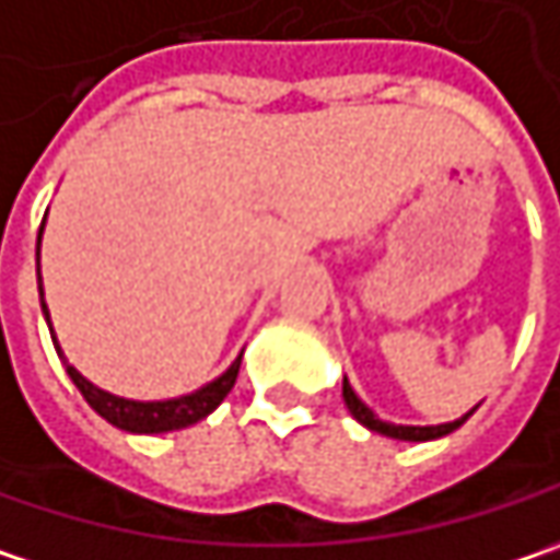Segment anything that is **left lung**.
Listing matches in <instances>:
<instances>
[{"label":"left lung","mask_w":560,"mask_h":560,"mask_svg":"<svg viewBox=\"0 0 560 560\" xmlns=\"http://www.w3.org/2000/svg\"><path fill=\"white\" fill-rule=\"evenodd\" d=\"M343 401H347V408H350V415L360 420L363 427H370V430H376L382 436H392V440H411V443H423V440H436V436H446V433H453L456 427H462L468 415L475 411H468L462 420H453V423H440V427H398V423H385L380 420L360 398H357V392L350 388V382L343 380Z\"/></svg>","instance_id":"1"}]
</instances>
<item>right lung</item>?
Returning a JSON list of instances; mask_svg holds the SVG:
<instances>
[{"mask_svg":"<svg viewBox=\"0 0 560 560\" xmlns=\"http://www.w3.org/2000/svg\"><path fill=\"white\" fill-rule=\"evenodd\" d=\"M44 229V225H40ZM37 255H40V235H37ZM37 290H40V273H37ZM44 296V290H40ZM44 305V302H40ZM44 315H47V305H44ZM54 335V328H50ZM57 353L62 357L60 343H57ZM66 363V360H62ZM238 366H242V357L222 373L220 380L203 385L200 392L194 395H184V398H172V401H130V398H117L110 392H101L98 385L85 380L75 366L66 363V373L69 380L75 382V388L82 392V398L98 411L101 418L127 433H168V430H180V427H190L197 420H203L210 411L220 408V401L232 392V385L238 380Z\"/></svg>","mask_w":560,"mask_h":560,"instance_id":"1","label":"right lung"}]
</instances>
